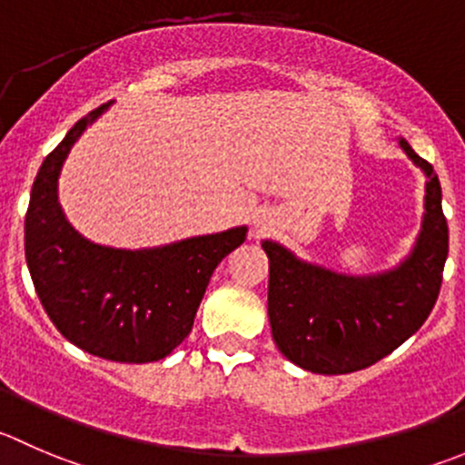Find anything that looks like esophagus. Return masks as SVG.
Wrapping results in <instances>:
<instances>
[{
  "label": "esophagus",
  "instance_id": "1",
  "mask_svg": "<svg viewBox=\"0 0 465 465\" xmlns=\"http://www.w3.org/2000/svg\"><path fill=\"white\" fill-rule=\"evenodd\" d=\"M254 227L256 229H265V227H268V218H265V213H256L254 215Z\"/></svg>",
  "mask_w": 465,
  "mask_h": 465
}]
</instances>
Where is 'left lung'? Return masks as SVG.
Returning <instances> with one entry per match:
<instances>
[{"label": "left lung", "instance_id": "obj_1", "mask_svg": "<svg viewBox=\"0 0 465 465\" xmlns=\"http://www.w3.org/2000/svg\"><path fill=\"white\" fill-rule=\"evenodd\" d=\"M425 173V213L411 252L377 274H345L309 263L282 242L263 241L270 259L268 315L279 352L318 375H347L389 357L431 313L448 259V223L434 168L400 138Z\"/></svg>", "mask_w": 465, "mask_h": 465}]
</instances>
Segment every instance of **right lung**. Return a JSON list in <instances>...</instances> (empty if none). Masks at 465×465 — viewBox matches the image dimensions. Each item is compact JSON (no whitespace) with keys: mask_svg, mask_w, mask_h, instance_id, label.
I'll return each mask as SVG.
<instances>
[{"mask_svg":"<svg viewBox=\"0 0 465 465\" xmlns=\"http://www.w3.org/2000/svg\"><path fill=\"white\" fill-rule=\"evenodd\" d=\"M111 104L81 118L40 165L25 220V254L49 320L72 345L108 361L150 363L191 333L211 274L242 245L247 227L143 250L81 236L63 213L58 177L81 134Z\"/></svg>","mask_w":465,"mask_h":465,"instance_id":"obj_1","label":"right lung"}]
</instances>
